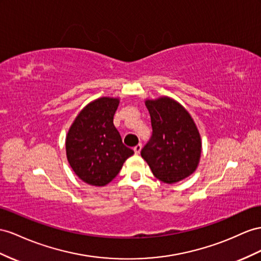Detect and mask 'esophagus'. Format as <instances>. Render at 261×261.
I'll return each instance as SVG.
<instances>
[{"label":"esophagus","mask_w":261,"mask_h":261,"mask_svg":"<svg viewBox=\"0 0 261 261\" xmlns=\"http://www.w3.org/2000/svg\"><path fill=\"white\" fill-rule=\"evenodd\" d=\"M139 141H140V140H139ZM141 149H142V143L139 142V143L135 146V151H136L137 153H140V151H141Z\"/></svg>","instance_id":"esophagus-1"}]
</instances>
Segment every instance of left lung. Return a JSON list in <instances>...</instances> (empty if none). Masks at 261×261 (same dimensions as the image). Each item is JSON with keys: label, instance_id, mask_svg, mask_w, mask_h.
<instances>
[{"label": "left lung", "instance_id": "8db88e82", "mask_svg": "<svg viewBox=\"0 0 261 261\" xmlns=\"http://www.w3.org/2000/svg\"><path fill=\"white\" fill-rule=\"evenodd\" d=\"M118 99L102 97L79 112L66 138L67 159L76 175L90 185L105 186L122 169L133 150L124 145L113 124Z\"/></svg>", "mask_w": 261, "mask_h": 261}]
</instances>
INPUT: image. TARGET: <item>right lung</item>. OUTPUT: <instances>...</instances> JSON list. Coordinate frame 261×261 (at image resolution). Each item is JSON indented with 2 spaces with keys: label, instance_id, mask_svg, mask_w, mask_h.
<instances>
[{
  "label": "right lung",
  "instance_id": "right-lung-1",
  "mask_svg": "<svg viewBox=\"0 0 261 261\" xmlns=\"http://www.w3.org/2000/svg\"><path fill=\"white\" fill-rule=\"evenodd\" d=\"M151 117L152 136L141 156L156 178L172 184L190 176L200 158V137L183 107L168 97L145 101Z\"/></svg>",
  "mask_w": 261,
  "mask_h": 261
}]
</instances>
